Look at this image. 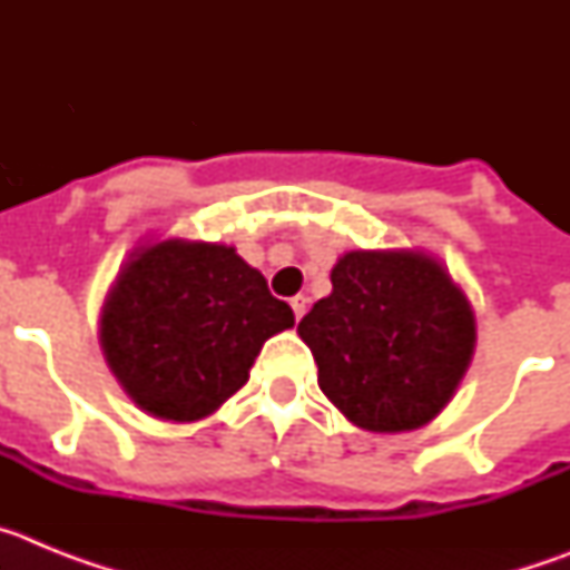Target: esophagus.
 Masks as SVG:
<instances>
[{
    "label": "esophagus",
    "mask_w": 570,
    "mask_h": 570,
    "mask_svg": "<svg viewBox=\"0 0 570 570\" xmlns=\"http://www.w3.org/2000/svg\"><path fill=\"white\" fill-rule=\"evenodd\" d=\"M291 308H294V316L296 320H302V314H305V308H308V299H305V296H294V299H291Z\"/></svg>",
    "instance_id": "esophagus-1"
}]
</instances>
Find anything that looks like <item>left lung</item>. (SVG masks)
I'll return each mask as SVG.
<instances>
[{"label": "left lung", "instance_id": "1", "mask_svg": "<svg viewBox=\"0 0 570 570\" xmlns=\"http://www.w3.org/2000/svg\"><path fill=\"white\" fill-rule=\"evenodd\" d=\"M331 285L296 328L320 367L322 394L376 434L434 420L473 354L465 294L420 250H351Z\"/></svg>", "mask_w": 570, "mask_h": 570}]
</instances>
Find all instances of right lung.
<instances>
[{
  "label": "right lung",
  "instance_id": "right-lung-1",
  "mask_svg": "<svg viewBox=\"0 0 570 570\" xmlns=\"http://www.w3.org/2000/svg\"><path fill=\"white\" fill-rule=\"evenodd\" d=\"M294 325L288 302L228 245L165 239L139 248L102 308V351L136 405L159 420L214 414L265 340Z\"/></svg>",
  "mask_w": 570,
  "mask_h": 570
}]
</instances>
